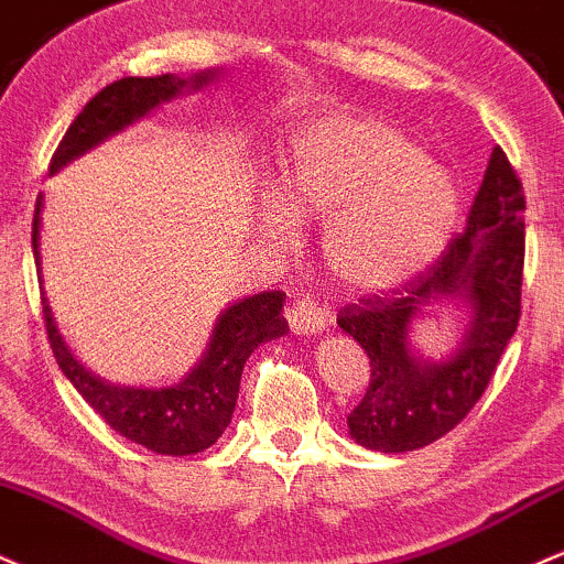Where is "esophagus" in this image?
<instances>
[{
    "label": "esophagus",
    "mask_w": 564,
    "mask_h": 564,
    "mask_svg": "<svg viewBox=\"0 0 564 564\" xmlns=\"http://www.w3.org/2000/svg\"><path fill=\"white\" fill-rule=\"evenodd\" d=\"M290 330L295 335H316L325 330V314L314 301H295L288 306Z\"/></svg>",
    "instance_id": "esophagus-1"
}]
</instances>
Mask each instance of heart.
Listing matches in <instances>:
<instances>
[{
  "instance_id": "heart-1",
  "label": "heart",
  "mask_w": 564,
  "mask_h": 564,
  "mask_svg": "<svg viewBox=\"0 0 564 564\" xmlns=\"http://www.w3.org/2000/svg\"><path fill=\"white\" fill-rule=\"evenodd\" d=\"M458 215V183L419 143L383 119L335 113L290 135L256 237L288 252L299 242V224L325 220L327 274L349 293L376 295L421 274Z\"/></svg>"
}]
</instances>
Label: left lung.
Masks as SVG:
<instances>
[{
    "mask_svg": "<svg viewBox=\"0 0 564 564\" xmlns=\"http://www.w3.org/2000/svg\"><path fill=\"white\" fill-rule=\"evenodd\" d=\"M522 183L492 149L466 231L436 261L397 288L338 314V327L370 359V386L351 410L349 434L378 453H408L445 436L485 394L520 322L524 263ZM464 307L459 349L434 364L409 340L412 322L434 305Z\"/></svg>",
    "mask_w": 564,
    "mask_h": 564,
    "instance_id": "left-lung-1",
    "label": "left lung"
}]
</instances>
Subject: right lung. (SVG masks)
Segmentation results:
<instances>
[{"label":"right lung","mask_w":564,"mask_h":564,"mask_svg":"<svg viewBox=\"0 0 564 564\" xmlns=\"http://www.w3.org/2000/svg\"><path fill=\"white\" fill-rule=\"evenodd\" d=\"M220 74L224 68H205L192 77L162 74V77H124L111 82L79 111L72 128L66 130L53 162H50V175L58 173L68 162L79 160L95 145L109 141L117 132L128 130L130 124L141 122L162 104H170L178 95L205 90ZM42 207L44 194L36 199L31 245H34L36 274L42 284L44 325H47L50 346H53L63 376L113 432L128 436L135 445H143L145 451L160 455H194L207 451L231 423L239 381H242V370L250 354L265 340L282 338L288 333V319L282 316V290L248 295V299L224 308L213 325L210 344L202 359L178 383L145 389V386L104 381L93 370H87L68 349L47 295H44L40 252Z\"/></svg>","instance_id":"obj_1"}]
</instances>
